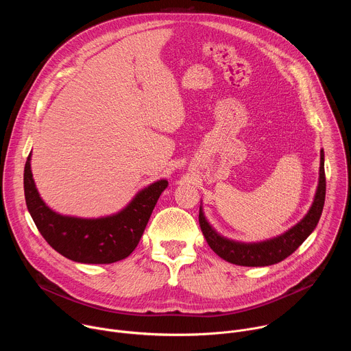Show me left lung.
Here are the masks:
<instances>
[{"label":"left lung","instance_id":"left-lung-1","mask_svg":"<svg viewBox=\"0 0 351 351\" xmlns=\"http://www.w3.org/2000/svg\"><path fill=\"white\" fill-rule=\"evenodd\" d=\"M324 152L321 149V162H319V180L315 191L313 206L310 207L306 217L295 223L293 228L285 233L257 243H241L236 240L226 239L221 236L207 221L203 208L199 207L198 222L202 226V232L208 243L221 258L230 264L243 265V267H267L274 265L290 254L303 244V241L313 233L317 228L321 218L324 204H325V193H326V179H325V162Z\"/></svg>","mask_w":351,"mask_h":351}]
</instances>
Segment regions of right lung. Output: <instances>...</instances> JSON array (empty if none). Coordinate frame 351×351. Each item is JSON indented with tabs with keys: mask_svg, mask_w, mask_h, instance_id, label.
Wrapping results in <instances>:
<instances>
[{
	"mask_svg": "<svg viewBox=\"0 0 351 351\" xmlns=\"http://www.w3.org/2000/svg\"><path fill=\"white\" fill-rule=\"evenodd\" d=\"M29 154L23 187L27 210L45 241L64 257L82 264H112L132 254L147 222L168 187L161 179L140 190L119 213L101 218L61 215L49 208L38 194L32 175Z\"/></svg>",
	"mask_w": 351,
	"mask_h": 351,
	"instance_id": "obj_1",
	"label": "right lung"
}]
</instances>
